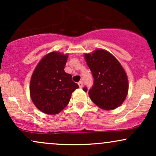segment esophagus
Segmentation results:
<instances>
[{
  "label": "esophagus",
  "mask_w": 156,
  "mask_h": 156,
  "mask_svg": "<svg viewBox=\"0 0 156 156\" xmlns=\"http://www.w3.org/2000/svg\"><path fill=\"white\" fill-rule=\"evenodd\" d=\"M78 86H79V87L80 88H82V87H83V81H82V80H80V81H79L78 82Z\"/></svg>",
  "instance_id": "34e87169"
}]
</instances>
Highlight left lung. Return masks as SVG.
I'll return each instance as SVG.
<instances>
[{"mask_svg": "<svg viewBox=\"0 0 156 156\" xmlns=\"http://www.w3.org/2000/svg\"><path fill=\"white\" fill-rule=\"evenodd\" d=\"M87 65L94 82L89 95L93 103L104 110L119 107L126 98L128 91L126 73L114 55L103 50L85 54ZM87 92V87H83Z\"/></svg>", "mask_w": 156, "mask_h": 156, "instance_id": "obj_1", "label": "left lung"}]
</instances>
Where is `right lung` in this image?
Returning <instances> with one entry per match:
<instances>
[{"mask_svg":"<svg viewBox=\"0 0 156 156\" xmlns=\"http://www.w3.org/2000/svg\"><path fill=\"white\" fill-rule=\"evenodd\" d=\"M67 55L58 52L48 53L34 71L30 83L33 103L41 112L56 114L67 106L72 93L78 85L72 76L64 72Z\"/></svg>","mask_w":156,"mask_h":156,"instance_id":"1","label":"right lung"}]
</instances>
